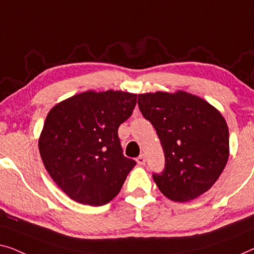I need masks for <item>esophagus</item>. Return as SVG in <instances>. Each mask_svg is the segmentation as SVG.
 <instances>
[{
    "mask_svg": "<svg viewBox=\"0 0 254 254\" xmlns=\"http://www.w3.org/2000/svg\"><path fill=\"white\" fill-rule=\"evenodd\" d=\"M145 162H146L145 155H144V154L139 155L138 158H137V163H138V164H145Z\"/></svg>",
    "mask_w": 254,
    "mask_h": 254,
    "instance_id": "esophagus-1",
    "label": "esophagus"
}]
</instances>
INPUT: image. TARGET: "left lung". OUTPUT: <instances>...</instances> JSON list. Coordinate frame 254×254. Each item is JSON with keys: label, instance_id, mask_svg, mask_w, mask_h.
Returning a JSON list of instances; mask_svg holds the SVG:
<instances>
[{"label": "left lung", "instance_id": "obj_1", "mask_svg": "<svg viewBox=\"0 0 254 254\" xmlns=\"http://www.w3.org/2000/svg\"><path fill=\"white\" fill-rule=\"evenodd\" d=\"M138 106L154 127L164 153L159 190L173 201L193 200L213 187L229 158V130L223 116L190 93L138 95Z\"/></svg>", "mask_w": 254, "mask_h": 254}]
</instances>
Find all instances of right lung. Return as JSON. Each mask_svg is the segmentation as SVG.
I'll return each mask as SVG.
<instances>
[{"instance_id": "obj_1", "label": "right lung", "mask_w": 254, "mask_h": 254, "mask_svg": "<svg viewBox=\"0 0 254 254\" xmlns=\"http://www.w3.org/2000/svg\"><path fill=\"white\" fill-rule=\"evenodd\" d=\"M135 103L131 93L87 91L49 112L39 151L53 181L74 201L102 206L119 194L135 161L123 155L117 131Z\"/></svg>"}]
</instances>
